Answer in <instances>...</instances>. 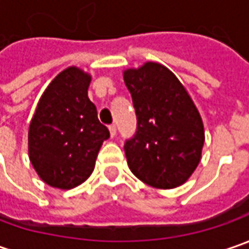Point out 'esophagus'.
I'll use <instances>...</instances> for the list:
<instances>
[{
    "label": "esophagus",
    "instance_id": "1",
    "mask_svg": "<svg viewBox=\"0 0 249 249\" xmlns=\"http://www.w3.org/2000/svg\"><path fill=\"white\" fill-rule=\"evenodd\" d=\"M109 133L110 137H115V136H116V126H115V124H110L109 126Z\"/></svg>",
    "mask_w": 249,
    "mask_h": 249
}]
</instances>
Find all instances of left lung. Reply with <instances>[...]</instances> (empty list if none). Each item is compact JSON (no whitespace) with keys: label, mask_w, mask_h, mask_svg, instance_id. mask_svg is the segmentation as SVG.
<instances>
[{"label":"left lung","mask_w":249,"mask_h":249,"mask_svg":"<svg viewBox=\"0 0 249 249\" xmlns=\"http://www.w3.org/2000/svg\"><path fill=\"white\" fill-rule=\"evenodd\" d=\"M137 130L124 142L133 175L157 188H175L193 175L205 134L201 116L183 84L165 66L145 63L124 72Z\"/></svg>","instance_id":"1"}]
</instances>
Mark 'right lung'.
<instances>
[{
  "label": "right lung",
  "instance_id": "right-lung-1",
  "mask_svg": "<svg viewBox=\"0 0 249 249\" xmlns=\"http://www.w3.org/2000/svg\"><path fill=\"white\" fill-rule=\"evenodd\" d=\"M90 76L77 68L61 72L44 91L29 127L32 165L47 184L69 190L94 170L109 130L89 100Z\"/></svg>",
  "mask_w": 249,
  "mask_h": 249
}]
</instances>
